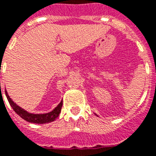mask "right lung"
I'll return each mask as SVG.
<instances>
[{"mask_svg":"<svg viewBox=\"0 0 156 156\" xmlns=\"http://www.w3.org/2000/svg\"><path fill=\"white\" fill-rule=\"evenodd\" d=\"M6 96H7V100L9 102L10 105L12 106L13 111L17 113L20 117H21L23 119H25L27 122L30 123H34V124H46V123H51L52 121L56 120V119L59 116L61 112L62 106V101H61L55 109H53L51 112L48 113H44V114H33L27 112L26 110L21 108L20 106L14 103L11 98L7 94V92L6 91Z\"/></svg>","mask_w":156,"mask_h":156,"instance_id":"1","label":"right lung"}]
</instances>
